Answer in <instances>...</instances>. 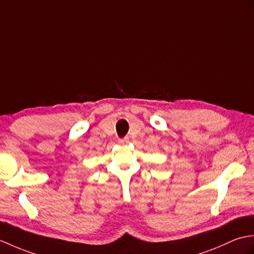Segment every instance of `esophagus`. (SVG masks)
I'll return each mask as SVG.
<instances>
[{"instance_id": "1", "label": "esophagus", "mask_w": 254, "mask_h": 254, "mask_svg": "<svg viewBox=\"0 0 254 254\" xmlns=\"http://www.w3.org/2000/svg\"><path fill=\"white\" fill-rule=\"evenodd\" d=\"M120 144H122V145H124V144H127V143H129V138H124V139H120Z\"/></svg>"}]
</instances>
